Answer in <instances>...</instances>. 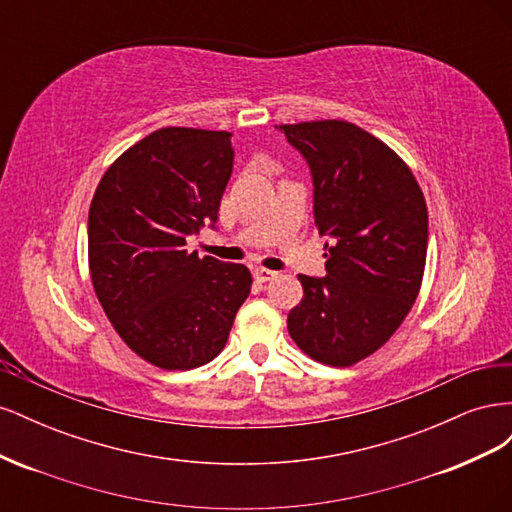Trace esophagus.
Listing matches in <instances>:
<instances>
[{"label":"esophagus","instance_id":"34e87169","mask_svg":"<svg viewBox=\"0 0 512 512\" xmlns=\"http://www.w3.org/2000/svg\"><path fill=\"white\" fill-rule=\"evenodd\" d=\"M275 275H277L275 271H269V269H265V267H256V269H254V277H256L258 282H271Z\"/></svg>","mask_w":512,"mask_h":512}]
</instances>
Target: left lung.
Segmentation results:
<instances>
[{
    "mask_svg": "<svg viewBox=\"0 0 512 512\" xmlns=\"http://www.w3.org/2000/svg\"><path fill=\"white\" fill-rule=\"evenodd\" d=\"M314 183V222L327 275H299L303 299L288 333L312 359L348 367L399 329L421 290L427 205L412 170L376 136L348 121L280 126Z\"/></svg>",
    "mask_w": 512,
    "mask_h": 512,
    "instance_id": "obj_1",
    "label": "left lung"
}]
</instances>
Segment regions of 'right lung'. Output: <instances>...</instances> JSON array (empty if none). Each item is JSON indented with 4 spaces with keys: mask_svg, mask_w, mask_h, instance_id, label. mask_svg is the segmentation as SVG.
Returning <instances> with one entry per match:
<instances>
[{
    "mask_svg": "<svg viewBox=\"0 0 512 512\" xmlns=\"http://www.w3.org/2000/svg\"><path fill=\"white\" fill-rule=\"evenodd\" d=\"M230 132L162 128L108 166L89 207V273L119 337L162 369H194L226 346L252 288L237 262L185 239L215 228L232 175Z\"/></svg>",
    "mask_w": 512,
    "mask_h": 512,
    "instance_id": "right-lung-1",
    "label": "right lung"
}]
</instances>
